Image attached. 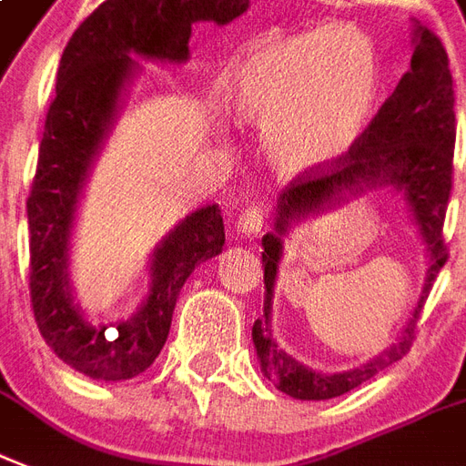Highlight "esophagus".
<instances>
[{
    "mask_svg": "<svg viewBox=\"0 0 466 466\" xmlns=\"http://www.w3.org/2000/svg\"><path fill=\"white\" fill-rule=\"evenodd\" d=\"M265 226V211H262L260 206H250L246 211L240 213V218H238V228L240 233H246L248 238L258 236Z\"/></svg>",
    "mask_w": 466,
    "mask_h": 466,
    "instance_id": "1",
    "label": "esophagus"
}]
</instances>
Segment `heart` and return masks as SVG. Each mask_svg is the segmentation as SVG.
<instances>
[{"label":"heart","instance_id":"heart-1","mask_svg":"<svg viewBox=\"0 0 466 466\" xmlns=\"http://www.w3.org/2000/svg\"><path fill=\"white\" fill-rule=\"evenodd\" d=\"M380 86L369 31L329 24L275 41L230 71L228 107L265 127V149L282 171L327 164L361 132Z\"/></svg>","mask_w":466,"mask_h":466}]
</instances>
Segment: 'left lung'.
I'll return each mask as SVG.
<instances>
[{"label":"left lung","mask_w":466,"mask_h":466,"mask_svg":"<svg viewBox=\"0 0 466 466\" xmlns=\"http://www.w3.org/2000/svg\"><path fill=\"white\" fill-rule=\"evenodd\" d=\"M415 51L410 71L395 86L393 96L380 105L379 115L361 132L349 152L334 162L304 169L289 181L278 198L275 228L262 236L265 265V304L253 324V341L260 369L278 390L297 400H329L373 379L379 370L400 361L410 351L415 324L428 299L432 282L447 262L442 238L447 204L452 191V159L457 122H454V87L450 58L442 41L425 26H415ZM393 186L403 190L406 203L429 246L431 268L420 302L404 337L370 364L341 374H319L287 357L271 339V289L281 257V236L292 219L323 210L345 200L346 195L366 187Z\"/></svg>","instance_id":"obj_1"}]
</instances>
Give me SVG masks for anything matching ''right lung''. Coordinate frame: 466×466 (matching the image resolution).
<instances>
[{"label": "right lung", "instance_id": "1", "mask_svg": "<svg viewBox=\"0 0 466 466\" xmlns=\"http://www.w3.org/2000/svg\"><path fill=\"white\" fill-rule=\"evenodd\" d=\"M248 5L250 0H107L80 24L63 51L26 201L29 289L41 337L58 359L87 379L127 380L149 369L169 337L171 314L187 278L226 243L218 204L204 206L154 250L152 285L137 314L117 324H90L73 302V218L87 171L120 110L122 90L137 71L129 54L187 61L196 21L223 26Z\"/></svg>", "mask_w": 466, "mask_h": 466}]
</instances>
